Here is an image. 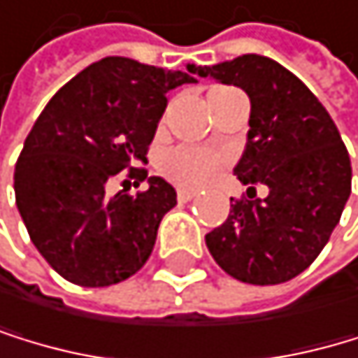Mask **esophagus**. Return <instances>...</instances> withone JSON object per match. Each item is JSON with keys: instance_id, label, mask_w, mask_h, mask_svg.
Instances as JSON below:
<instances>
[{"instance_id": "obj_1", "label": "esophagus", "mask_w": 358, "mask_h": 358, "mask_svg": "<svg viewBox=\"0 0 358 358\" xmlns=\"http://www.w3.org/2000/svg\"><path fill=\"white\" fill-rule=\"evenodd\" d=\"M198 194L196 191H189V189H178V200L180 202H189V200H194Z\"/></svg>"}]
</instances>
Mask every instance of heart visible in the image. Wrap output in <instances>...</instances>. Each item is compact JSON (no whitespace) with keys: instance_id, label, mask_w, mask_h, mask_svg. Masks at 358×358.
<instances>
[{"instance_id":"1","label":"heart","mask_w":358,"mask_h":358,"mask_svg":"<svg viewBox=\"0 0 358 358\" xmlns=\"http://www.w3.org/2000/svg\"><path fill=\"white\" fill-rule=\"evenodd\" d=\"M224 90V87H217ZM215 90V92H217ZM224 158L200 147H171L158 158V169L164 178L185 189H202L215 180Z\"/></svg>"}]
</instances>
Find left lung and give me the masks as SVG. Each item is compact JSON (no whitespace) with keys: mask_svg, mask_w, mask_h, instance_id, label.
I'll list each match as a JSON object with an SVG mask.
<instances>
[{"mask_svg":"<svg viewBox=\"0 0 358 358\" xmlns=\"http://www.w3.org/2000/svg\"><path fill=\"white\" fill-rule=\"evenodd\" d=\"M189 70L248 94L251 129L233 171L248 189L268 187L264 200L231 198V213L206 233V248L244 284H284L324 251L350 198L352 167L339 129L313 92L268 57Z\"/></svg>","mask_w":358,"mask_h":358,"instance_id":"obj_1","label":"left lung"}]
</instances>
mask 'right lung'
I'll return each instance as SVG.
<instances>
[{
	"label": "right lung",
	"mask_w": 358,
	"mask_h": 358,
	"mask_svg": "<svg viewBox=\"0 0 358 358\" xmlns=\"http://www.w3.org/2000/svg\"><path fill=\"white\" fill-rule=\"evenodd\" d=\"M191 72V70H189ZM196 83L180 70L105 57L78 72L43 107L15 164V200L37 251L63 280L112 286L138 273L176 189L158 176L129 196L104 194L116 173L142 182L167 92Z\"/></svg>",
	"instance_id": "obj_1"
}]
</instances>
